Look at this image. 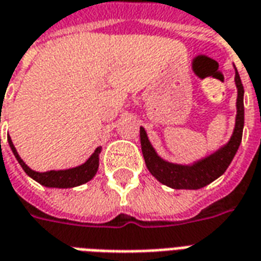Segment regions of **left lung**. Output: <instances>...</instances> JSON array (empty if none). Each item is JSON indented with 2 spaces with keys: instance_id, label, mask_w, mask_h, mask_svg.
<instances>
[{
  "instance_id": "obj_1",
  "label": "left lung",
  "mask_w": 261,
  "mask_h": 261,
  "mask_svg": "<svg viewBox=\"0 0 261 261\" xmlns=\"http://www.w3.org/2000/svg\"><path fill=\"white\" fill-rule=\"evenodd\" d=\"M235 86L238 88V96H237V117H235L232 136L228 142L220 149L206 158L196 160L192 165H177L162 159L150 144L145 128L140 127L141 149L145 159L146 167L159 182L167 185L173 190H199L224 174V171L232 162L233 156L241 145L242 131H244L245 91L237 69H235Z\"/></svg>"
}]
</instances>
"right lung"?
I'll list each match as a JSON object with an SVG mask.
<instances>
[{"label":"right lung","instance_id":"right-lung-1","mask_svg":"<svg viewBox=\"0 0 261 261\" xmlns=\"http://www.w3.org/2000/svg\"><path fill=\"white\" fill-rule=\"evenodd\" d=\"M8 142H9V146L12 149L13 155H15L16 160L19 162V165L22 166V169L26 171V174L29 177H32L34 181H37L38 184L48 187V188H73V187H79V185L86 184L90 179L94 178V175L98 171L99 153H101L102 150L101 146L96 148L95 152L88 158L86 163L77 166V167L66 170H49V171L40 173V171L32 170L23 162L9 136H8Z\"/></svg>","mask_w":261,"mask_h":261}]
</instances>
